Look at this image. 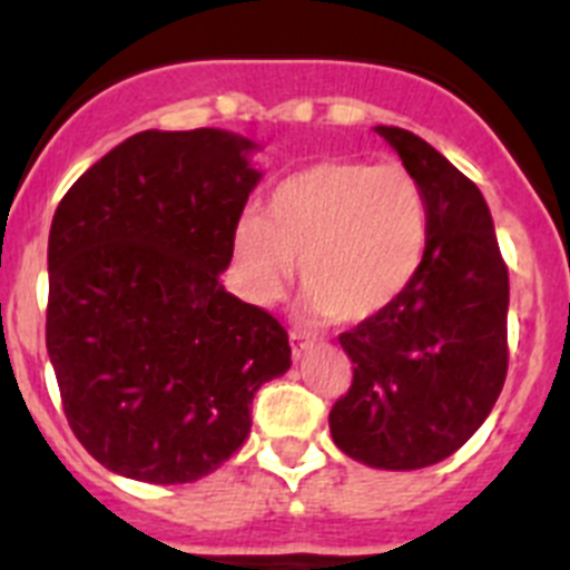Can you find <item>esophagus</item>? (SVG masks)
I'll list each match as a JSON object with an SVG mask.
<instances>
[{"label":"esophagus","mask_w":570,"mask_h":570,"mask_svg":"<svg viewBox=\"0 0 570 570\" xmlns=\"http://www.w3.org/2000/svg\"><path fill=\"white\" fill-rule=\"evenodd\" d=\"M288 340H291V352H294V357H296V360L303 357V352H308L311 345H314V340H311L308 334L296 332V328H294V332L288 334Z\"/></svg>","instance_id":"34e87169"}]
</instances>
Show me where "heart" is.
I'll list each match as a JSON object with an SVG mask.
<instances>
[{
    "mask_svg": "<svg viewBox=\"0 0 570 570\" xmlns=\"http://www.w3.org/2000/svg\"><path fill=\"white\" fill-rule=\"evenodd\" d=\"M430 204L403 164L334 158L291 175L271 193L265 216L233 233L247 294L274 303L294 276L320 317L366 323L395 303L424 265Z\"/></svg>",
    "mask_w": 570,
    "mask_h": 570,
    "instance_id": "1",
    "label": "heart"
}]
</instances>
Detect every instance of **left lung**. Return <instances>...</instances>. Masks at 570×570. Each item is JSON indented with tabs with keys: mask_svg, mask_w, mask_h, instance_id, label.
<instances>
[{
	"mask_svg": "<svg viewBox=\"0 0 570 570\" xmlns=\"http://www.w3.org/2000/svg\"><path fill=\"white\" fill-rule=\"evenodd\" d=\"M377 135L424 187L430 245L410 288L337 337L354 374L328 426L363 464L417 470L459 450L502 392L510 282L479 187L417 135Z\"/></svg>",
	"mask_w": 570,
	"mask_h": 570,
	"instance_id": "8db88e82",
	"label": "left lung"
}]
</instances>
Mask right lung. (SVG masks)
I'll use <instances>...</instances> for the list:
<instances>
[{
  "label": "right lung",
  "mask_w": 570,
  "mask_h": 570,
  "mask_svg": "<svg viewBox=\"0 0 570 570\" xmlns=\"http://www.w3.org/2000/svg\"><path fill=\"white\" fill-rule=\"evenodd\" d=\"M222 129L132 135L71 184L48 236L46 345L68 426L106 470L184 484L250 435L288 332L218 282L259 173Z\"/></svg>",
  "instance_id": "1"
}]
</instances>
